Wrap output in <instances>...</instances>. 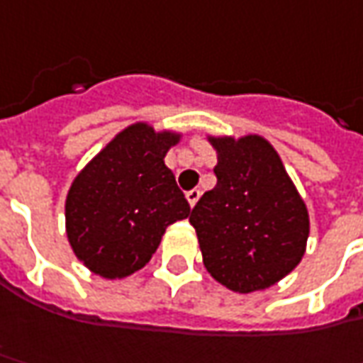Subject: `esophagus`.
<instances>
[{
  "instance_id": "obj_1",
  "label": "esophagus",
  "mask_w": 363,
  "mask_h": 363,
  "mask_svg": "<svg viewBox=\"0 0 363 363\" xmlns=\"http://www.w3.org/2000/svg\"><path fill=\"white\" fill-rule=\"evenodd\" d=\"M199 199H201V191H199V189H193V191H189V193H186V201H189V205L191 206L196 205V201H199Z\"/></svg>"
}]
</instances>
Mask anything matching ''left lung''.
Wrapping results in <instances>:
<instances>
[{"instance_id":"1","label":"left lung","mask_w":363,"mask_h":363,"mask_svg":"<svg viewBox=\"0 0 363 363\" xmlns=\"http://www.w3.org/2000/svg\"><path fill=\"white\" fill-rule=\"evenodd\" d=\"M217 184L191 213L206 271L253 294L291 273L306 253L309 215L277 150L259 134L208 136Z\"/></svg>"}]
</instances>
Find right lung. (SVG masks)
Masks as SVG:
<instances>
[{
	"instance_id": "right-lung-1",
	"label": "right lung",
	"mask_w": 363,
	"mask_h": 363,
	"mask_svg": "<svg viewBox=\"0 0 363 363\" xmlns=\"http://www.w3.org/2000/svg\"><path fill=\"white\" fill-rule=\"evenodd\" d=\"M181 134L136 122L78 172L66 196V235L92 273L122 279L143 269L167 227L191 215L164 164Z\"/></svg>"
}]
</instances>
